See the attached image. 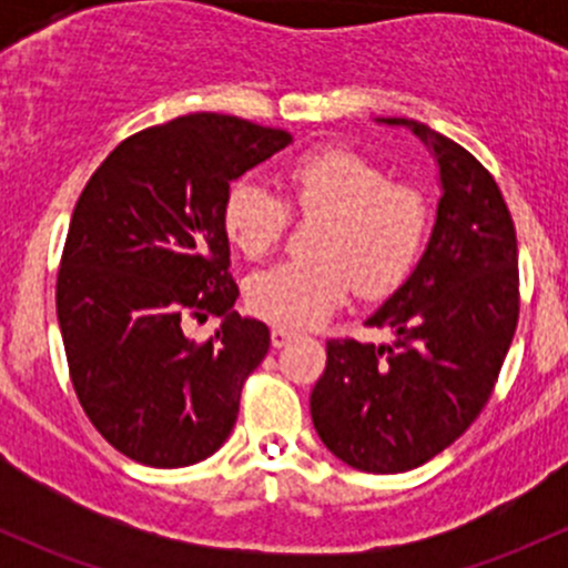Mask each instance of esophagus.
Segmentation results:
<instances>
[{
    "mask_svg": "<svg viewBox=\"0 0 568 568\" xmlns=\"http://www.w3.org/2000/svg\"><path fill=\"white\" fill-rule=\"evenodd\" d=\"M294 332L291 329H285V326H274L272 329V346L274 348H283V346H288L291 341H294Z\"/></svg>",
    "mask_w": 568,
    "mask_h": 568,
    "instance_id": "34e87169",
    "label": "esophagus"
}]
</instances>
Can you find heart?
<instances>
[{
  "mask_svg": "<svg viewBox=\"0 0 568 568\" xmlns=\"http://www.w3.org/2000/svg\"><path fill=\"white\" fill-rule=\"evenodd\" d=\"M291 205L318 214L313 257L285 261L250 280L252 313L291 329H305L343 305L352 288L382 300L409 280L434 227L432 197L420 186L390 181L363 153L324 145L283 168ZM291 209L261 178L227 186L222 225L247 257L268 255L288 227Z\"/></svg>",
  "mask_w": 568,
  "mask_h": 568,
  "instance_id": "1",
  "label": "heart"
}]
</instances>
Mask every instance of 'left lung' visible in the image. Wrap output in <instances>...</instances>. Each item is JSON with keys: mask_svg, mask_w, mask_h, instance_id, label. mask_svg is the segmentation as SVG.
<instances>
[{"mask_svg": "<svg viewBox=\"0 0 568 568\" xmlns=\"http://www.w3.org/2000/svg\"><path fill=\"white\" fill-rule=\"evenodd\" d=\"M439 164L443 197L415 272L365 324L374 346L326 343L311 395L321 443L363 473H406L462 437L495 390L519 318L517 231L500 186L469 151L404 118Z\"/></svg>", "mask_w": 568, "mask_h": 568, "instance_id": "left-lung-1", "label": "left lung"}]
</instances>
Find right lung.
Returning a JSON list of instances; mask_svg holds the SVG:
<instances>
[{
	"label": "right lung",
	"instance_id": "obj_1",
	"mask_svg": "<svg viewBox=\"0 0 568 568\" xmlns=\"http://www.w3.org/2000/svg\"><path fill=\"white\" fill-rule=\"evenodd\" d=\"M291 142L216 112L120 142L79 194L57 272V321L84 415L148 467H189L222 448L268 326L242 318L222 203L231 181ZM222 315L197 344L185 318Z\"/></svg>",
	"mask_w": 568,
	"mask_h": 568
}]
</instances>
